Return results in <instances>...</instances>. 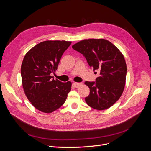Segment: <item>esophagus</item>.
Returning a JSON list of instances; mask_svg holds the SVG:
<instances>
[{"mask_svg": "<svg viewBox=\"0 0 151 151\" xmlns=\"http://www.w3.org/2000/svg\"><path fill=\"white\" fill-rule=\"evenodd\" d=\"M73 85L75 87V88H79V87L82 85L81 83H73Z\"/></svg>", "mask_w": 151, "mask_h": 151, "instance_id": "34e87169", "label": "esophagus"}]
</instances>
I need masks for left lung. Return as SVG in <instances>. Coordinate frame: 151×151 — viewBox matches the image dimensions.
I'll return each instance as SVG.
<instances>
[{
  "instance_id": "left-lung-1",
  "label": "left lung",
  "mask_w": 151,
  "mask_h": 151,
  "mask_svg": "<svg viewBox=\"0 0 151 151\" xmlns=\"http://www.w3.org/2000/svg\"><path fill=\"white\" fill-rule=\"evenodd\" d=\"M72 48L83 54L89 67L99 73L95 81L85 82L90 89L86 102L98 110L111 107L120 98L125 85L124 57L115 45L104 39L83 40Z\"/></svg>"
}]
</instances>
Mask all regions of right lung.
<instances>
[{"label": "right lung", "mask_w": 151, "mask_h": 151, "mask_svg": "<svg viewBox=\"0 0 151 151\" xmlns=\"http://www.w3.org/2000/svg\"><path fill=\"white\" fill-rule=\"evenodd\" d=\"M70 44L66 41H45L24 57L21 68L22 87L29 101L41 111L50 113L61 107L71 90L70 81L62 83L51 76Z\"/></svg>", "instance_id": "add662e5"}]
</instances>
